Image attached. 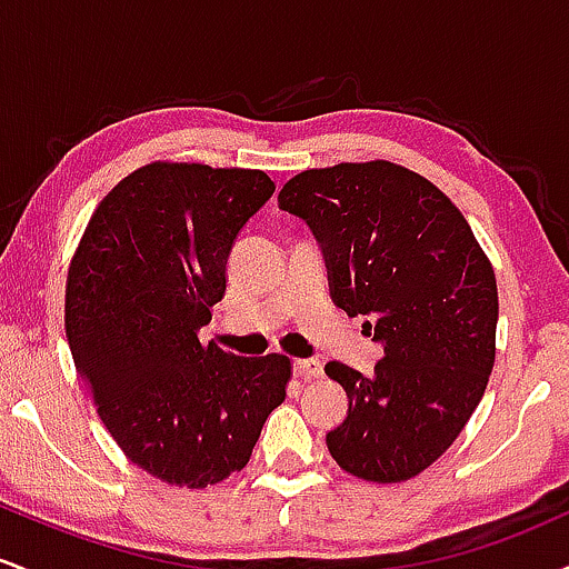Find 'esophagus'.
Returning <instances> with one entry per match:
<instances>
[{
    "mask_svg": "<svg viewBox=\"0 0 569 569\" xmlns=\"http://www.w3.org/2000/svg\"><path fill=\"white\" fill-rule=\"evenodd\" d=\"M321 361H316V358H299V361H293V375L299 380H316V377H321Z\"/></svg>",
    "mask_w": 569,
    "mask_h": 569,
    "instance_id": "34e87169",
    "label": "esophagus"
}]
</instances>
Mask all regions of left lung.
<instances>
[{
  "mask_svg": "<svg viewBox=\"0 0 569 569\" xmlns=\"http://www.w3.org/2000/svg\"><path fill=\"white\" fill-rule=\"evenodd\" d=\"M278 206L321 246L331 302L367 318L385 350L371 377L326 363L348 393L326 447L358 479L407 481L452 447L485 396L498 329L492 264L455 202L393 162L305 171Z\"/></svg>",
  "mask_w": 569,
  "mask_h": 569,
  "instance_id": "1",
  "label": "left lung"
}]
</instances>
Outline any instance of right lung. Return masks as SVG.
<instances>
[{"label":"right lung","mask_w":569,"mask_h":569,"mask_svg":"<svg viewBox=\"0 0 569 569\" xmlns=\"http://www.w3.org/2000/svg\"><path fill=\"white\" fill-rule=\"evenodd\" d=\"M272 192L262 171L152 162L101 200L71 259L77 375L130 462L168 485L202 489L246 468L286 398L289 358L198 339L238 232Z\"/></svg>","instance_id":"add662e5"}]
</instances>
